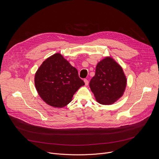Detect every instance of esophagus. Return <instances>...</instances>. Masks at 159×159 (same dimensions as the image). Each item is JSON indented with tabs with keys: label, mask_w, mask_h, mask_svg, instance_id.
Masks as SVG:
<instances>
[{
	"label": "esophagus",
	"mask_w": 159,
	"mask_h": 159,
	"mask_svg": "<svg viewBox=\"0 0 159 159\" xmlns=\"http://www.w3.org/2000/svg\"><path fill=\"white\" fill-rule=\"evenodd\" d=\"M84 82H85V85H88V84H89L88 80H87V79H85L84 80Z\"/></svg>",
	"instance_id": "1"
}]
</instances>
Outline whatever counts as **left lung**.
<instances>
[{
  "instance_id": "1",
  "label": "left lung",
  "mask_w": 159,
  "mask_h": 159,
  "mask_svg": "<svg viewBox=\"0 0 159 159\" xmlns=\"http://www.w3.org/2000/svg\"><path fill=\"white\" fill-rule=\"evenodd\" d=\"M126 85L122 68L110 57L98 63L95 75L89 83L97 101L105 105L111 104L121 98Z\"/></svg>"
}]
</instances>
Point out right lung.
<instances>
[{"label": "right lung", "instance_id": "right-lung-1", "mask_svg": "<svg viewBox=\"0 0 159 159\" xmlns=\"http://www.w3.org/2000/svg\"><path fill=\"white\" fill-rule=\"evenodd\" d=\"M34 83L42 99L55 107L67 105L77 90L85 84L77 70L60 53L43 62L35 74Z\"/></svg>", "mask_w": 159, "mask_h": 159}]
</instances>
